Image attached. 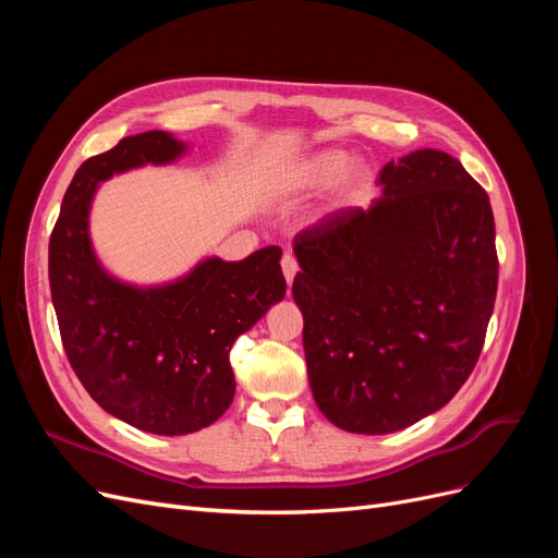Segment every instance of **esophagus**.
<instances>
[{"mask_svg":"<svg viewBox=\"0 0 558 558\" xmlns=\"http://www.w3.org/2000/svg\"><path fill=\"white\" fill-rule=\"evenodd\" d=\"M281 269H283V277H286V283H293V279H295V275H298V260H295V256L293 253H283V258H281Z\"/></svg>","mask_w":558,"mask_h":558,"instance_id":"34e87169","label":"esophagus"}]
</instances>
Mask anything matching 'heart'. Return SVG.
<instances>
[{"label": "heart", "instance_id": "b5f03b06", "mask_svg": "<svg viewBox=\"0 0 558 558\" xmlns=\"http://www.w3.org/2000/svg\"><path fill=\"white\" fill-rule=\"evenodd\" d=\"M351 158L342 150H324V154H316L314 158H310L305 165L300 167V172L295 177V189L300 191H320L328 189L337 179L344 177V172L349 170ZM347 181L351 185H361L367 183V172L361 170V167H353L347 174Z\"/></svg>", "mask_w": 558, "mask_h": 558}]
</instances>
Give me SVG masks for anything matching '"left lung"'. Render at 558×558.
Here are the masks:
<instances>
[{
  "mask_svg": "<svg viewBox=\"0 0 558 558\" xmlns=\"http://www.w3.org/2000/svg\"><path fill=\"white\" fill-rule=\"evenodd\" d=\"M379 185L367 209L295 238L314 400L363 435L445 408L477 365L498 289L492 202L459 160L421 148L386 162Z\"/></svg>",
  "mask_w": 558,
  "mask_h": 558,
  "instance_id": "1",
  "label": "left lung"
}]
</instances>
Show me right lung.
I'll list each match as a JSON object with an SVG mask.
<instances>
[{"mask_svg":"<svg viewBox=\"0 0 558 558\" xmlns=\"http://www.w3.org/2000/svg\"><path fill=\"white\" fill-rule=\"evenodd\" d=\"M183 150L172 134L150 130L88 158L48 244L50 298L72 369L105 412L156 435L195 433L230 408V349L286 295L279 246L240 263L207 258L156 289L116 281L97 263L88 234L97 183Z\"/></svg>","mask_w":558,"mask_h":558,"instance_id":"add662e5","label":"right lung"}]
</instances>
